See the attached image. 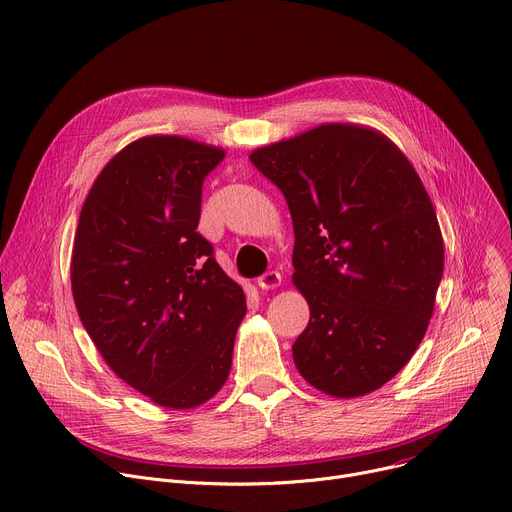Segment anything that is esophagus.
Wrapping results in <instances>:
<instances>
[{"label":"esophagus","instance_id":"obj_1","mask_svg":"<svg viewBox=\"0 0 512 512\" xmlns=\"http://www.w3.org/2000/svg\"><path fill=\"white\" fill-rule=\"evenodd\" d=\"M280 284H282V273H277V271H267L257 280V286L261 290H275Z\"/></svg>","mask_w":512,"mask_h":512}]
</instances>
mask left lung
Masks as SVG:
<instances>
[{"instance_id": "left-lung-1", "label": "left lung", "mask_w": 512, "mask_h": 512, "mask_svg": "<svg viewBox=\"0 0 512 512\" xmlns=\"http://www.w3.org/2000/svg\"><path fill=\"white\" fill-rule=\"evenodd\" d=\"M294 224L292 282L310 320L300 376L335 398L382 388L421 345L443 275L433 202L380 130L333 122L255 149Z\"/></svg>"}]
</instances>
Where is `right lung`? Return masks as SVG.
<instances>
[{"mask_svg": "<svg viewBox=\"0 0 512 512\" xmlns=\"http://www.w3.org/2000/svg\"><path fill=\"white\" fill-rule=\"evenodd\" d=\"M224 155L177 134L136 138L96 177L75 230L71 290L87 335L120 380L173 410L224 386L247 312L196 230L204 177Z\"/></svg>", "mask_w": 512, "mask_h": 512, "instance_id": "obj_1", "label": "right lung"}]
</instances>
